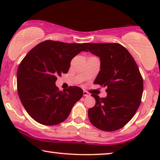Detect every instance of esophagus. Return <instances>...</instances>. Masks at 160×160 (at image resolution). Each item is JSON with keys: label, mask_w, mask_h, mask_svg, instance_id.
Listing matches in <instances>:
<instances>
[{"label": "esophagus", "mask_w": 160, "mask_h": 160, "mask_svg": "<svg viewBox=\"0 0 160 160\" xmlns=\"http://www.w3.org/2000/svg\"><path fill=\"white\" fill-rule=\"evenodd\" d=\"M83 94H84V96H85V97H86V96H89V95H90V94H89L88 92H87V91L83 92Z\"/></svg>", "instance_id": "esophagus-1"}]
</instances>
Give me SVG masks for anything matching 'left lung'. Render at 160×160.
Wrapping results in <instances>:
<instances>
[{
    "label": "left lung",
    "instance_id": "1",
    "mask_svg": "<svg viewBox=\"0 0 160 160\" xmlns=\"http://www.w3.org/2000/svg\"><path fill=\"white\" fill-rule=\"evenodd\" d=\"M84 45L100 60V71L94 84L107 87L106 98L92 94L96 102L88 110L89 121L99 130H119L134 117L141 104L143 83L138 67L128 50L119 43Z\"/></svg>",
    "mask_w": 160,
    "mask_h": 160
}]
</instances>
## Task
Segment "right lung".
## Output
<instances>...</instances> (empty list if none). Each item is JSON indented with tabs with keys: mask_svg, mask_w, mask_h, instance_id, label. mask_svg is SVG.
Here are the masks:
<instances>
[{
	"mask_svg": "<svg viewBox=\"0 0 160 160\" xmlns=\"http://www.w3.org/2000/svg\"><path fill=\"white\" fill-rule=\"evenodd\" d=\"M87 50L84 43H67L47 40L30 50L17 70V92L30 117L43 125L64 122L71 109L83 96L78 87L59 90L57 76L67 73L71 61Z\"/></svg>",
	"mask_w": 160,
	"mask_h": 160,
	"instance_id": "add662e5",
	"label": "right lung"
}]
</instances>
